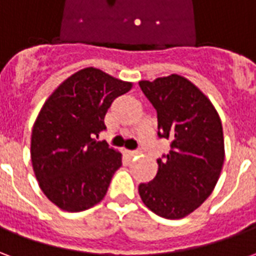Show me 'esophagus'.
<instances>
[{
	"mask_svg": "<svg viewBox=\"0 0 256 256\" xmlns=\"http://www.w3.org/2000/svg\"><path fill=\"white\" fill-rule=\"evenodd\" d=\"M137 155H138V150H128V156H130V158H134Z\"/></svg>",
	"mask_w": 256,
	"mask_h": 256,
	"instance_id": "1",
	"label": "esophagus"
}]
</instances>
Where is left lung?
Returning a JSON list of instances; mask_svg holds the SVG:
<instances>
[{
    "label": "left lung",
    "mask_w": 256,
    "mask_h": 256,
    "mask_svg": "<svg viewBox=\"0 0 256 256\" xmlns=\"http://www.w3.org/2000/svg\"><path fill=\"white\" fill-rule=\"evenodd\" d=\"M155 106L159 137L172 140V150L158 159L156 177L140 184L142 203L159 216H186L214 190L220 180L225 144L218 112L198 86L178 74L140 80Z\"/></svg>",
    "instance_id": "1"
}]
</instances>
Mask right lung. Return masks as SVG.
<instances>
[{
    "label": "right lung",
    "mask_w": 256,
    "mask_h": 256,
    "mask_svg": "<svg viewBox=\"0 0 256 256\" xmlns=\"http://www.w3.org/2000/svg\"><path fill=\"white\" fill-rule=\"evenodd\" d=\"M132 82L98 68L79 70L58 84L31 132V163L38 185L58 208L79 212L106 196L122 154L97 141L112 101Z\"/></svg>",
    "instance_id": "add662e5"
}]
</instances>
